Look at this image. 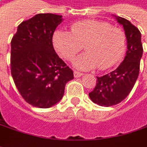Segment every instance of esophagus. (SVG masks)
<instances>
[{"label": "esophagus", "instance_id": "esophagus-1", "mask_svg": "<svg viewBox=\"0 0 147 147\" xmlns=\"http://www.w3.org/2000/svg\"><path fill=\"white\" fill-rule=\"evenodd\" d=\"M83 76V74L80 73V72H79V71H74V77H75V78L80 77V76Z\"/></svg>", "mask_w": 147, "mask_h": 147}]
</instances>
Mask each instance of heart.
Segmentation results:
<instances>
[{
    "mask_svg": "<svg viewBox=\"0 0 147 147\" xmlns=\"http://www.w3.org/2000/svg\"><path fill=\"white\" fill-rule=\"evenodd\" d=\"M70 29V32L55 31L52 42L57 52L68 61L73 60L84 45L85 53L74 61L76 68L107 69L118 63L124 55L126 36L120 28L89 19L73 23Z\"/></svg>",
    "mask_w": 147,
    "mask_h": 147,
    "instance_id": "b5f03b06",
    "label": "heart"
}]
</instances>
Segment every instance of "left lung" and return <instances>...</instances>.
<instances>
[{
  "mask_svg": "<svg viewBox=\"0 0 147 147\" xmlns=\"http://www.w3.org/2000/svg\"><path fill=\"white\" fill-rule=\"evenodd\" d=\"M114 17L124 28L127 51L124 61L115 71L101 77L97 76V84L89 94L94 103L102 107L116 105L129 95L138 77L143 53L139 30L129 20L115 15Z\"/></svg>",
  "mask_w": 147,
  "mask_h": 147,
  "instance_id": "8db88e82",
  "label": "left lung"
}]
</instances>
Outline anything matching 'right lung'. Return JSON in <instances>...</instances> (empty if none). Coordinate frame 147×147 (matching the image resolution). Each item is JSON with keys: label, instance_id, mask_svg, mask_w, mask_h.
I'll return each instance as SVG.
<instances>
[{"label": "right lung", "instance_id": "obj_1", "mask_svg": "<svg viewBox=\"0 0 147 147\" xmlns=\"http://www.w3.org/2000/svg\"><path fill=\"white\" fill-rule=\"evenodd\" d=\"M62 15L38 13L18 25L11 40V75L23 99L33 107L49 108L63 98L73 71L53 46Z\"/></svg>", "mask_w": 147, "mask_h": 147}]
</instances>
